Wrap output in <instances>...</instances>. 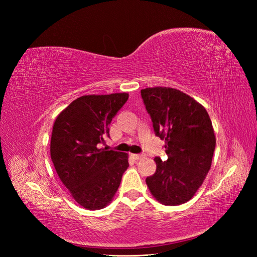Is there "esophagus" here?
Segmentation results:
<instances>
[{"mask_svg": "<svg viewBox=\"0 0 257 257\" xmlns=\"http://www.w3.org/2000/svg\"><path fill=\"white\" fill-rule=\"evenodd\" d=\"M132 157H133V159L136 160V161H139V160H142V159L145 158L143 154H132Z\"/></svg>", "mask_w": 257, "mask_h": 257, "instance_id": "esophagus-1", "label": "esophagus"}]
</instances>
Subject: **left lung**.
I'll use <instances>...</instances> for the list:
<instances>
[{"mask_svg": "<svg viewBox=\"0 0 257 257\" xmlns=\"http://www.w3.org/2000/svg\"><path fill=\"white\" fill-rule=\"evenodd\" d=\"M155 134L165 141L168 159L155 158L157 172L146 179L152 196L166 206L189 201L211 167L215 148L212 122L205 107L168 87L141 91Z\"/></svg>", "mask_w": 257, "mask_h": 257, "instance_id": "8db88e82", "label": "left lung"}]
</instances>
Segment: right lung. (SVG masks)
Returning a JSON list of instances; mask_svg holds the SVG:
<instances>
[{
	"label": "right lung",
	"mask_w": 257,
	"mask_h": 257,
	"mask_svg": "<svg viewBox=\"0 0 257 257\" xmlns=\"http://www.w3.org/2000/svg\"><path fill=\"white\" fill-rule=\"evenodd\" d=\"M127 98L125 92L83 95L53 123L50 155L54 168L74 200L88 210L111 203L128 167L127 153L97 147L109 136V124Z\"/></svg>",
	"instance_id": "1"
}]
</instances>
